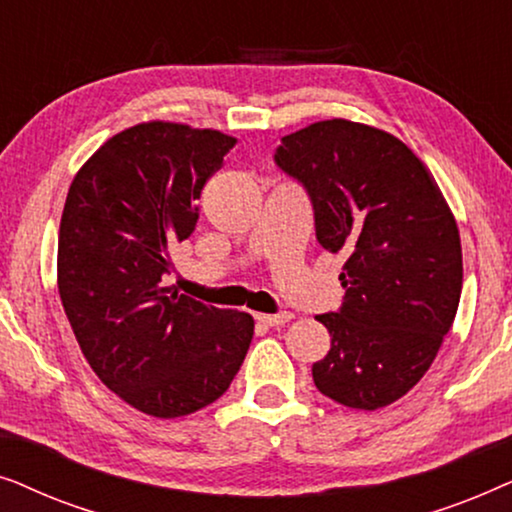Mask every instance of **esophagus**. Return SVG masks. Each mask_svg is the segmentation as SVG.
<instances>
[{
  "label": "esophagus",
  "mask_w": 512,
  "mask_h": 512,
  "mask_svg": "<svg viewBox=\"0 0 512 512\" xmlns=\"http://www.w3.org/2000/svg\"><path fill=\"white\" fill-rule=\"evenodd\" d=\"M293 317L291 312H279V314H256V319L261 321L263 326H282Z\"/></svg>",
  "instance_id": "1"
}]
</instances>
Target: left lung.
Listing matches in <instances>:
<instances>
[{
	"instance_id": "obj_1",
	"label": "left lung",
	"mask_w": 512,
	"mask_h": 512,
	"mask_svg": "<svg viewBox=\"0 0 512 512\" xmlns=\"http://www.w3.org/2000/svg\"><path fill=\"white\" fill-rule=\"evenodd\" d=\"M275 163L305 188L321 247L347 256L345 303L317 317L331 349L314 384L347 408H384L422 380L452 328L457 221L422 160L370 125L312 123L282 137Z\"/></svg>"
}]
</instances>
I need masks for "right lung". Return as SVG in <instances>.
<instances>
[{
    "instance_id": "obj_1",
    "label": "right lung",
    "mask_w": 512,
    "mask_h": 512,
    "mask_svg": "<svg viewBox=\"0 0 512 512\" xmlns=\"http://www.w3.org/2000/svg\"><path fill=\"white\" fill-rule=\"evenodd\" d=\"M235 139L139 123L93 153L69 186L58 237L62 307L95 375L139 412L172 419L226 394L254 338L247 312L170 293V251Z\"/></svg>"
}]
</instances>
